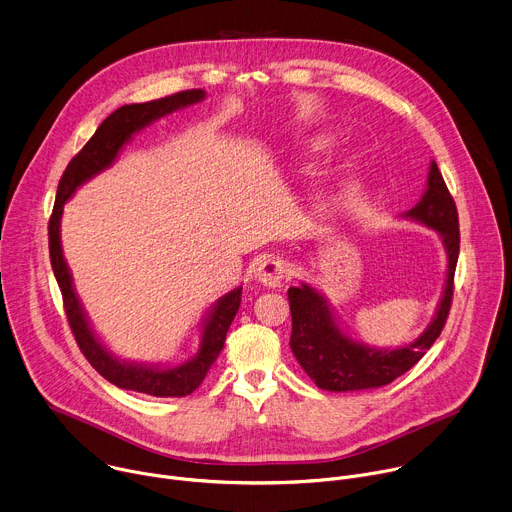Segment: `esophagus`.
<instances>
[{
  "mask_svg": "<svg viewBox=\"0 0 512 512\" xmlns=\"http://www.w3.org/2000/svg\"><path fill=\"white\" fill-rule=\"evenodd\" d=\"M254 278H256L262 286L276 288V286H280L284 280H288L286 262H284V260H278V258H268V260H264V262L258 264V268H256V272H254Z\"/></svg>",
  "mask_w": 512,
  "mask_h": 512,
  "instance_id": "34e87169",
  "label": "esophagus"
}]
</instances>
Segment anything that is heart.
I'll return each mask as SVG.
<instances>
[{"label": "heart", "instance_id": "b5f03b06", "mask_svg": "<svg viewBox=\"0 0 512 512\" xmlns=\"http://www.w3.org/2000/svg\"><path fill=\"white\" fill-rule=\"evenodd\" d=\"M321 145H323V143H321Z\"/></svg>", "mask_w": 512, "mask_h": 512}]
</instances>
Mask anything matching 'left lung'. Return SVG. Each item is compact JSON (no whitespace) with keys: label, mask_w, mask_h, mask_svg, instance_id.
I'll use <instances>...</instances> for the list:
<instances>
[{"label":"left lung","mask_w":512,"mask_h":512,"mask_svg":"<svg viewBox=\"0 0 512 512\" xmlns=\"http://www.w3.org/2000/svg\"><path fill=\"white\" fill-rule=\"evenodd\" d=\"M434 230L446 250V280L436 313L426 331L401 347H373L353 339L329 298L309 282L288 288L292 315L290 349L317 387L327 391H363L391 383L405 371H410L440 337L454 292V270L460 252L458 212L456 203L436 165L430 163L426 189L412 210L401 214Z\"/></svg>","instance_id":"obj_1"}]
</instances>
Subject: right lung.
Listing matches in <instances>:
<instances>
[{
  "label": "right lung",
  "mask_w": 512,
  "mask_h": 512,
  "mask_svg": "<svg viewBox=\"0 0 512 512\" xmlns=\"http://www.w3.org/2000/svg\"><path fill=\"white\" fill-rule=\"evenodd\" d=\"M203 98H206V90H185L165 96L161 100L141 102V105H125L102 121L90 141L82 147V151L68 163L58 183L54 212L48 226L52 270L60 286L66 317L80 351L84 353L88 363L113 385L155 397H185L199 387V383L208 375L210 367L216 363L218 355L224 349L228 329L240 309L242 286H236L220 296L210 306L208 313L203 315L199 325L197 351L187 361L137 363L121 359L102 343V339L96 335L88 321V315L74 288L72 272L62 252L60 222L64 214V203L76 193V189L98 173L109 169L137 133H141L145 127L159 121L161 117L197 105Z\"/></svg>",
  "instance_id": "1"
}]
</instances>
